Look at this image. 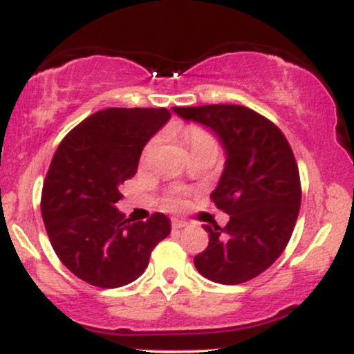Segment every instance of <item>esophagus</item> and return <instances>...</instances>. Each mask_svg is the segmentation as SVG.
<instances>
[{
  "label": "esophagus",
  "mask_w": 354,
  "mask_h": 354,
  "mask_svg": "<svg viewBox=\"0 0 354 354\" xmlns=\"http://www.w3.org/2000/svg\"><path fill=\"white\" fill-rule=\"evenodd\" d=\"M171 226H173V230H181V228H185V226H188V223L183 221V219H180V218H173Z\"/></svg>",
  "instance_id": "34e87169"
}]
</instances>
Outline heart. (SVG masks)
Listing matches in <instances>:
<instances>
[{
  "label": "heart",
  "instance_id": "1",
  "mask_svg": "<svg viewBox=\"0 0 354 354\" xmlns=\"http://www.w3.org/2000/svg\"><path fill=\"white\" fill-rule=\"evenodd\" d=\"M183 138H185V143L188 145L191 153L198 151V149H205V148H216L218 149V143H216V140H214V136L203 128H196V126L188 128L185 131V135H183ZM160 143H161L160 136H154L153 140L148 141V145H146L143 149V160L145 161L151 160L153 154L158 151V148H160ZM163 203H165L166 208H171V209L183 208V206L186 205V191H183L180 188H174L171 191H168V193L165 194Z\"/></svg>",
  "mask_w": 354,
  "mask_h": 354
}]
</instances>
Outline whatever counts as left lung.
Here are the masks:
<instances>
[{
    "label": "left lung",
    "instance_id": "obj_1",
    "mask_svg": "<svg viewBox=\"0 0 354 354\" xmlns=\"http://www.w3.org/2000/svg\"><path fill=\"white\" fill-rule=\"evenodd\" d=\"M174 113L213 129L226 151L211 201L230 221L225 228L203 225L209 243L194 266L214 283L250 281L273 265L293 234L301 205L293 149L273 121L246 106H176Z\"/></svg>",
    "mask_w": 354,
    "mask_h": 354
}]
</instances>
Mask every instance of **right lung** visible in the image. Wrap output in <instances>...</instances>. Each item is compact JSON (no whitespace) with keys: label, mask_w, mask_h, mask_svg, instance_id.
I'll use <instances>...</instances> for the list:
<instances>
[{"label":"right lung","mask_w":354,"mask_h":354,"mask_svg":"<svg viewBox=\"0 0 354 354\" xmlns=\"http://www.w3.org/2000/svg\"><path fill=\"white\" fill-rule=\"evenodd\" d=\"M169 118L166 108L103 109L73 128L53 156L41 193L44 228L59 261L88 284L135 281L171 231L163 213L131 223L115 206L145 145Z\"/></svg>","instance_id":"add662e5"}]
</instances>
